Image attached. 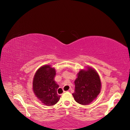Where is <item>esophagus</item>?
Here are the masks:
<instances>
[{
	"label": "esophagus",
	"instance_id": "34e87169",
	"mask_svg": "<svg viewBox=\"0 0 130 130\" xmlns=\"http://www.w3.org/2000/svg\"><path fill=\"white\" fill-rule=\"evenodd\" d=\"M65 91H64V90H63V93H65Z\"/></svg>",
	"mask_w": 130,
	"mask_h": 130
}]
</instances>
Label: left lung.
<instances>
[{
  "instance_id": "1",
  "label": "left lung",
  "mask_w": 130,
  "mask_h": 130,
  "mask_svg": "<svg viewBox=\"0 0 130 130\" xmlns=\"http://www.w3.org/2000/svg\"><path fill=\"white\" fill-rule=\"evenodd\" d=\"M74 82L75 90L73 95L75 101L82 105H88L97 97L101 92V82L95 69L88 67L81 70Z\"/></svg>"
}]
</instances>
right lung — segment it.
<instances>
[{
  "instance_id": "1",
  "label": "right lung",
  "mask_w": 130,
  "mask_h": 130,
  "mask_svg": "<svg viewBox=\"0 0 130 130\" xmlns=\"http://www.w3.org/2000/svg\"><path fill=\"white\" fill-rule=\"evenodd\" d=\"M56 70L51 65H45L36 72L33 80V91L37 98L46 106H51L59 101L57 91L59 86L54 78Z\"/></svg>"
}]
</instances>
